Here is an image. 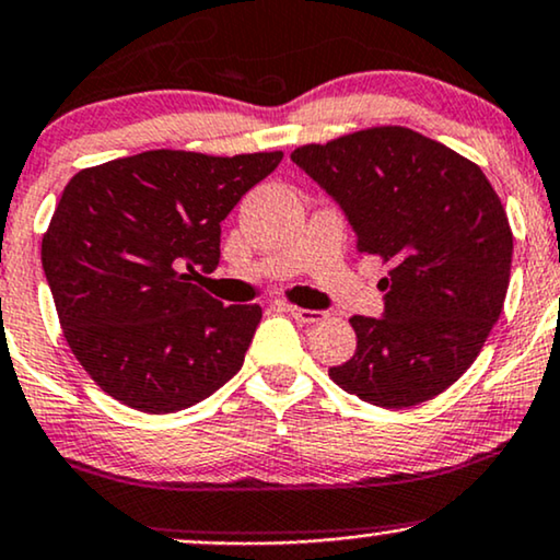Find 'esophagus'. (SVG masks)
Listing matches in <instances>:
<instances>
[{
  "label": "esophagus",
  "instance_id": "obj_1",
  "mask_svg": "<svg viewBox=\"0 0 560 560\" xmlns=\"http://www.w3.org/2000/svg\"><path fill=\"white\" fill-rule=\"evenodd\" d=\"M288 314L301 324H316L326 316L324 311H311V308H301V306H288Z\"/></svg>",
  "mask_w": 560,
  "mask_h": 560
}]
</instances>
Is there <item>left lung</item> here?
Wrapping results in <instances>:
<instances>
[{"mask_svg":"<svg viewBox=\"0 0 560 560\" xmlns=\"http://www.w3.org/2000/svg\"><path fill=\"white\" fill-rule=\"evenodd\" d=\"M290 159L342 206L360 252L388 265L383 318L352 316L358 350L329 377L383 409L453 386L504 308L514 236L481 166L404 126L298 147Z\"/></svg>","mask_w":560,"mask_h":560,"instance_id":"obj_1","label":"left lung"}]
</instances>
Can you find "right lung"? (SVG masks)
Wrapping results in <instances>:
<instances>
[{
  "label": "right lung",
  "mask_w": 560,
  "mask_h": 560,
  "mask_svg": "<svg viewBox=\"0 0 560 560\" xmlns=\"http://www.w3.org/2000/svg\"><path fill=\"white\" fill-rule=\"evenodd\" d=\"M282 151L210 156L156 149L86 166L40 244L63 339L115 401L172 413L244 365L262 308L223 306L192 275L221 259V221Z\"/></svg>",
  "instance_id": "1"
}]
</instances>
